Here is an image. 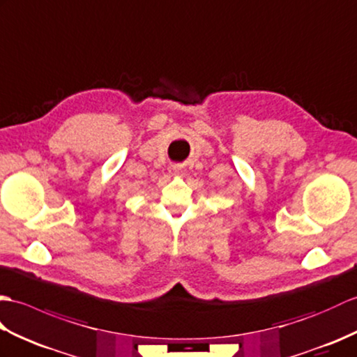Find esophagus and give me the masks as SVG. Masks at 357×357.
I'll return each mask as SVG.
<instances>
[{
	"instance_id": "esophagus-1",
	"label": "esophagus",
	"mask_w": 357,
	"mask_h": 357,
	"mask_svg": "<svg viewBox=\"0 0 357 357\" xmlns=\"http://www.w3.org/2000/svg\"><path fill=\"white\" fill-rule=\"evenodd\" d=\"M180 171H181V165H172L169 168L171 176H176V174H178Z\"/></svg>"
}]
</instances>
